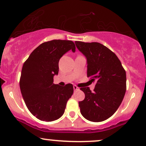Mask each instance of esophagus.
Instances as JSON below:
<instances>
[{
	"label": "esophagus",
	"instance_id": "34e87169",
	"mask_svg": "<svg viewBox=\"0 0 146 146\" xmlns=\"http://www.w3.org/2000/svg\"><path fill=\"white\" fill-rule=\"evenodd\" d=\"M74 90L75 91H78V90H80V88L78 87H77L76 85H74Z\"/></svg>",
	"mask_w": 146,
	"mask_h": 146
}]
</instances>
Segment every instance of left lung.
Segmentation results:
<instances>
[{
	"label": "left lung",
	"mask_w": 146,
	"mask_h": 146,
	"mask_svg": "<svg viewBox=\"0 0 146 146\" xmlns=\"http://www.w3.org/2000/svg\"><path fill=\"white\" fill-rule=\"evenodd\" d=\"M86 56L87 77L95 82L94 92L81 87L85 99L78 102L85 119L94 122L106 120L119 108L126 90V71L113 52L98 42H75Z\"/></svg>",
	"instance_id": "8db88e82"
}]
</instances>
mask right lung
<instances>
[{
  "instance_id": "right-lung-1",
  "label": "right lung",
  "mask_w": 146,
  "mask_h": 146,
  "mask_svg": "<svg viewBox=\"0 0 146 146\" xmlns=\"http://www.w3.org/2000/svg\"><path fill=\"white\" fill-rule=\"evenodd\" d=\"M72 41L53 39L42 43L31 52L22 66L20 88L27 108L37 119L51 121L64 113L68 100L73 94L72 84L64 87L53 83L59 72V59L72 50Z\"/></svg>"
}]
</instances>
